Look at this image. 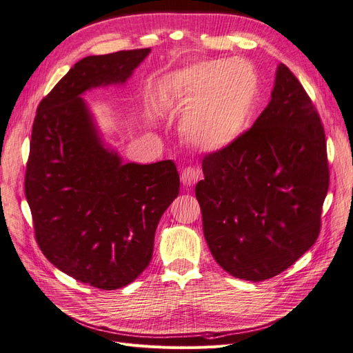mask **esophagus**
<instances>
[{"mask_svg": "<svg viewBox=\"0 0 353 353\" xmlns=\"http://www.w3.org/2000/svg\"><path fill=\"white\" fill-rule=\"evenodd\" d=\"M201 178V172L196 168H185L181 174V183L185 187H193L197 181Z\"/></svg>", "mask_w": 353, "mask_h": 353, "instance_id": "esophagus-1", "label": "esophagus"}]
</instances>
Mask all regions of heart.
<instances>
[{
    "instance_id": "heart-1",
    "label": "heart",
    "mask_w": 353,
    "mask_h": 353,
    "mask_svg": "<svg viewBox=\"0 0 353 353\" xmlns=\"http://www.w3.org/2000/svg\"><path fill=\"white\" fill-rule=\"evenodd\" d=\"M259 73L249 60H209L188 65L170 78L166 97L185 112L181 131L199 150L216 153L249 130L258 105Z\"/></svg>"
}]
</instances>
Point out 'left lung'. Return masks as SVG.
<instances>
[{
    "label": "left lung",
    "instance_id": "1",
    "mask_svg": "<svg viewBox=\"0 0 353 353\" xmlns=\"http://www.w3.org/2000/svg\"><path fill=\"white\" fill-rule=\"evenodd\" d=\"M196 185L203 232L223 271L245 281L279 275L312 248L328 190L324 126L285 65L253 126L203 159Z\"/></svg>",
    "mask_w": 353,
    "mask_h": 353
}]
</instances>
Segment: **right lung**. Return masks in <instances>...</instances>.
<instances>
[{"mask_svg": "<svg viewBox=\"0 0 353 353\" xmlns=\"http://www.w3.org/2000/svg\"><path fill=\"white\" fill-rule=\"evenodd\" d=\"M150 48L79 60L38 105L25 194L46 258L83 284L116 290L152 261L154 232L179 193L172 160L123 163L82 95L122 85Z\"/></svg>", "mask_w": 353, "mask_h": 353, "instance_id": "add662e5", "label": "right lung"}]
</instances>
